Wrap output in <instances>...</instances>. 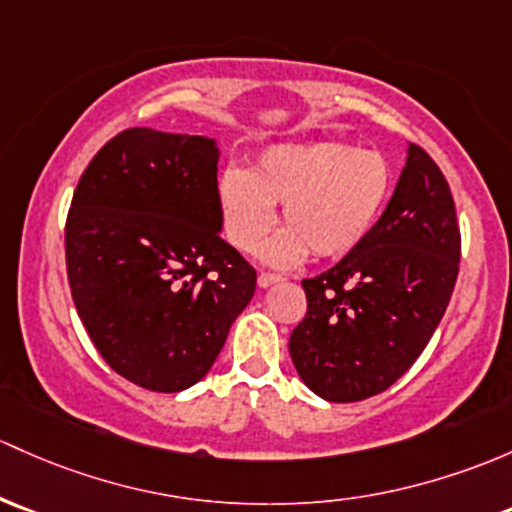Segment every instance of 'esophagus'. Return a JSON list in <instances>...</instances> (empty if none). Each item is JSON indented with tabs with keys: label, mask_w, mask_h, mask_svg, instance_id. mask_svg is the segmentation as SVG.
Here are the masks:
<instances>
[{
	"label": "esophagus",
	"mask_w": 512,
	"mask_h": 512,
	"mask_svg": "<svg viewBox=\"0 0 512 512\" xmlns=\"http://www.w3.org/2000/svg\"><path fill=\"white\" fill-rule=\"evenodd\" d=\"M282 282V277L279 274H270V272H260V277H257V284H260V289H267L272 287V284Z\"/></svg>",
	"instance_id": "1"
}]
</instances>
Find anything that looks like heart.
I'll list each match as a JSON object with an SVG mask.
<instances>
[{"instance_id": "b5f03b06", "label": "heart", "mask_w": 512, "mask_h": 512, "mask_svg": "<svg viewBox=\"0 0 512 512\" xmlns=\"http://www.w3.org/2000/svg\"><path fill=\"white\" fill-rule=\"evenodd\" d=\"M392 188V169L375 149L346 144H274L250 171L225 169L218 203L228 240L240 250L260 247L282 203L287 228L262 247L274 267L316 257H343L370 235Z\"/></svg>"}]
</instances>
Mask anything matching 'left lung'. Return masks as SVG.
Segmentation results:
<instances>
[{
	"mask_svg": "<svg viewBox=\"0 0 512 512\" xmlns=\"http://www.w3.org/2000/svg\"><path fill=\"white\" fill-rule=\"evenodd\" d=\"M461 235L449 184L417 144L385 213L338 265L304 279L306 316L289 338L299 378L328 402H358L419 358L449 306Z\"/></svg>",
	"mask_w": 512,
	"mask_h": 512,
	"instance_id": "1",
	"label": "left lung"
}]
</instances>
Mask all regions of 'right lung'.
Wrapping results in <instances>:
<instances>
[{
  "mask_svg": "<svg viewBox=\"0 0 512 512\" xmlns=\"http://www.w3.org/2000/svg\"><path fill=\"white\" fill-rule=\"evenodd\" d=\"M218 159L211 137L125 129L73 193L75 309L105 363L144 390L206 378L255 294V270L220 238Z\"/></svg>",
  "mask_w": 512,
  "mask_h": 512,
  "instance_id": "1",
  "label": "right lung"
}]
</instances>
